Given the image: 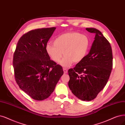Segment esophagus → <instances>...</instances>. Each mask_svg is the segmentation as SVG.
Segmentation results:
<instances>
[{
  "label": "esophagus",
  "mask_w": 125,
  "mask_h": 125,
  "mask_svg": "<svg viewBox=\"0 0 125 125\" xmlns=\"http://www.w3.org/2000/svg\"><path fill=\"white\" fill-rule=\"evenodd\" d=\"M63 72H64V73H67L68 72L67 69H66V68H63Z\"/></svg>",
  "instance_id": "esophagus-1"
}]
</instances>
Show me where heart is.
I'll use <instances>...</instances> for the list:
<instances>
[{"mask_svg":"<svg viewBox=\"0 0 125 125\" xmlns=\"http://www.w3.org/2000/svg\"><path fill=\"white\" fill-rule=\"evenodd\" d=\"M90 47V40L86 35L78 32L66 33L59 36L53 41V45L48 44L46 50L53 61L64 67L73 63L81 62L86 57Z\"/></svg>","mask_w":125,"mask_h":125,"instance_id":"1","label":"heart"}]
</instances>
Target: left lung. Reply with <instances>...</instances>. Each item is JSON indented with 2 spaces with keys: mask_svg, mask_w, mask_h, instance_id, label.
Masks as SVG:
<instances>
[{
  "mask_svg": "<svg viewBox=\"0 0 125 125\" xmlns=\"http://www.w3.org/2000/svg\"><path fill=\"white\" fill-rule=\"evenodd\" d=\"M86 30L95 34L88 54L68 70V86L73 95L83 101L95 99L109 79L113 66L111 46L101 32L93 28Z\"/></svg>",
  "mask_w": 125,
  "mask_h": 125,
  "instance_id": "left-lung-1",
  "label": "left lung"
}]
</instances>
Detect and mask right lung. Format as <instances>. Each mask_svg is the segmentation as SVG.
Here are the masks:
<instances>
[{
  "label": "right lung",
  "instance_id": "obj_1",
  "mask_svg": "<svg viewBox=\"0 0 125 125\" xmlns=\"http://www.w3.org/2000/svg\"><path fill=\"white\" fill-rule=\"evenodd\" d=\"M55 27L31 30L18 41L13 55L16 82L32 98L43 100L50 96L60 78L63 68L51 60L46 46Z\"/></svg>",
  "mask_w": 125,
  "mask_h": 125
}]
</instances>
